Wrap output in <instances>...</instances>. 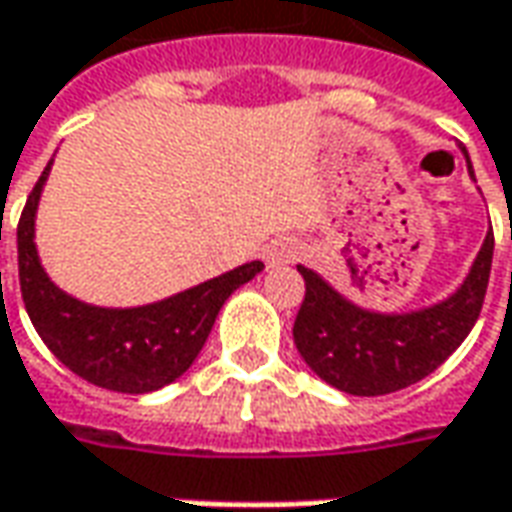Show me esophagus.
<instances>
[{
  "mask_svg": "<svg viewBox=\"0 0 512 512\" xmlns=\"http://www.w3.org/2000/svg\"><path fill=\"white\" fill-rule=\"evenodd\" d=\"M264 259L267 264H273V267H281V264H292L301 259V248L295 245V242H276V245H270L267 253H264Z\"/></svg>",
  "mask_w": 512,
  "mask_h": 512,
  "instance_id": "1",
  "label": "esophagus"
}]
</instances>
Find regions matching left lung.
I'll use <instances>...</instances> for the list:
<instances>
[{
    "mask_svg": "<svg viewBox=\"0 0 512 512\" xmlns=\"http://www.w3.org/2000/svg\"><path fill=\"white\" fill-rule=\"evenodd\" d=\"M491 262L493 228L463 287L449 301L410 315L365 312L340 298L317 273L298 267L306 292L292 326L295 345L306 365L343 393L384 396L404 390L438 370L474 329Z\"/></svg>",
    "mask_w": 512,
    "mask_h": 512,
    "instance_id": "obj_1",
    "label": "left lung"
}]
</instances>
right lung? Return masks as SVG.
<instances>
[{"label":"right lung","instance_id":"right-lung-1","mask_svg":"<svg viewBox=\"0 0 512 512\" xmlns=\"http://www.w3.org/2000/svg\"><path fill=\"white\" fill-rule=\"evenodd\" d=\"M49 164L27 195L16 231L21 298L38 337L72 373L105 390L150 393L175 382L200 354L228 295L262 273L264 264H242L225 276L139 309H100L74 301L49 281L35 253V206Z\"/></svg>","mask_w":512,"mask_h":512}]
</instances>
